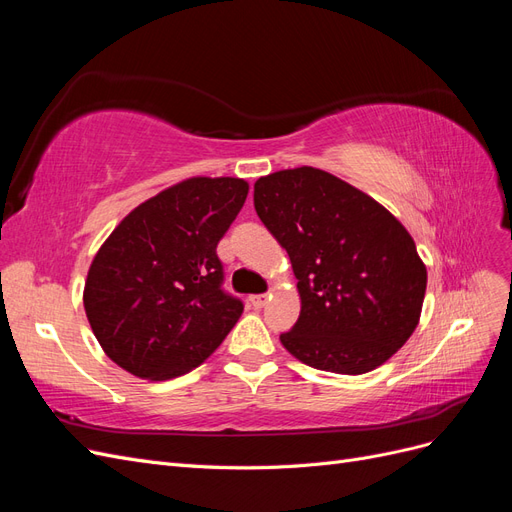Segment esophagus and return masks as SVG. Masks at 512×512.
I'll use <instances>...</instances> for the list:
<instances>
[{"label":"esophagus","instance_id":"1","mask_svg":"<svg viewBox=\"0 0 512 512\" xmlns=\"http://www.w3.org/2000/svg\"><path fill=\"white\" fill-rule=\"evenodd\" d=\"M267 294H254V297H250V301H252V305L254 307H265L267 305Z\"/></svg>","mask_w":512,"mask_h":512}]
</instances>
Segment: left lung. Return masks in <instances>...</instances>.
I'll use <instances>...</instances> for the list:
<instances>
[{
  "mask_svg": "<svg viewBox=\"0 0 512 512\" xmlns=\"http://www.w3.org/2000/svg\"><path fill=\"white\" fill-rule=\"evenodd\" d=\"M254 207L299 280L301 314L280 335L284 348L348 376L389 361L414 333L427 288L410 232L374 198L312 166L260 177Z\"/></svg>",
  "mask_w": 512,
  "mask_h": 512,
  "instance_id": "8db88e82",
  "label": "left lung"
}]
</instances>
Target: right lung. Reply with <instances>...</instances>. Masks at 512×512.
I'll return each instance as SVG.
<instances>
[{
    "label": "right lung",
    "instance_id": "add662e5",
    "mask_svg": "<svg viewBox=\"0 0 512 512\" xmlns=\"http://www.w3.org/2000/svg\"><path fill=\"white\" fill-rule=\"evenodd\" d=\"M247 183L192 177L138 205L91 262L83 303L104 352L130 374L170 380L198 367L235 327L243 301L222 288L218 247Z\"/></svg>",
    "mask_w": 512,
    "mask_h": 512
}]
</instances>
